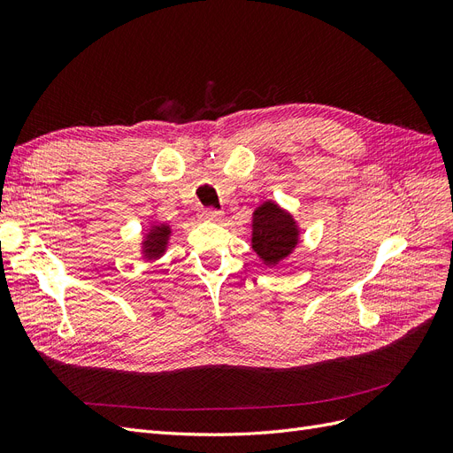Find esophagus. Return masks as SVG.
<instances>
[{"label": "esophagus", "mask_w": 453, "mask_h": 453, "mask_svg": "<svg viewBox=\"0 0 453 453\" xmlns=\"http://www.w3.org/2000/svg\"><path fill=\"white\" fill-rule=\"evenodd\" d=\"M219 217H221V211L213 208H203L200 211V219H203V221H217Z\"/></svg>", "instance_id": "34e87169"}]
</instances>
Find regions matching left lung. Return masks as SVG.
Instances as JSON below:
<instances>
[{
  "label": "left lung",
  "mask_w": 453,
  "mask_h": 453,
  "mask_svg": "<svg viewBox=\"0 0 453 453\" xmlns=\"http://www.w3.org/2000/svg\"><path fill=\"white\" fill-rule=\"evenodd\" d=\"M296 226L289 213L266 202L253 215V250L268 265L289 255L296 245Z\"/></svg>",
  "instance_id": "obj_1"
}]
</instances>
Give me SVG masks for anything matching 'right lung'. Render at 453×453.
<instances>
[{
  "label": "right lung",
  "mask_w": 453,
  "mask_h": 453,
  "mask_svg": "<svg viewBox=\"0 0 453 453\" xmlns=\"http://www.w3.org/2000/svg\"><path fill=\"white\" fill-rule=\"evenodd\" d=\"M168 236H170V226H155L153 230H149L147 240L143 242L145 258L160 257L164 253V250H166Z\"/></svg>",
  "instance_id": "right-lung-1"
}]
</instances>
